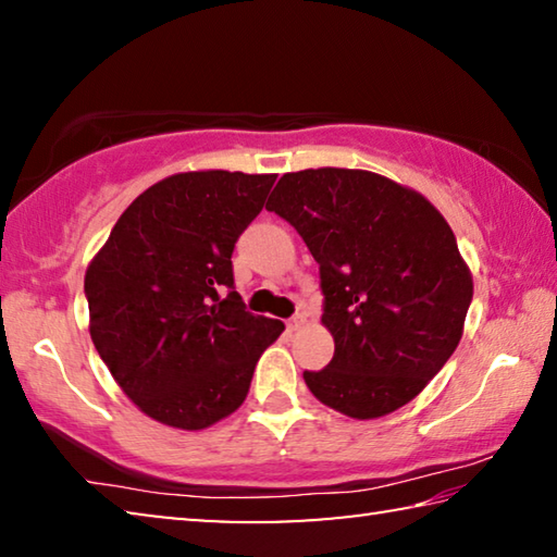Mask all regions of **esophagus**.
<instances>
[{"label": "esophagus", "mask_w": 557, "mask_h": 557, "mask_svg": "<svg viewBox=\"0 0 557 557\" xmlns=\"http://www.w3.org/2000/svg\"><path fill=\"white\" fill-rule=\"evenodd\" d=\"M305 322H307L305 314H295V317H292L289 322H287V329H289V332H297V329L305 326Z\"/></svg>", "instance_id": "34e87169"}]
</instances>
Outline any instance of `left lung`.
<instances>
[{
  "label": "left lung",
  "instance_id": "1",
  "mask_svg": "<svg viewBox=\"0 0 557 557\" xmlns=\"http://www.w3.org/2000/svg\"><path fill=\"white\" fill-rule=\"evenodd\" d=\"M268 211L319 262L334 358L307 388L358 420L403 408L455 354L474 295L447 221L391 178L334 166L282 176Z\"/></svg>",
  "mask_w": 557,
  "mask_h": 557
}]
</instances>
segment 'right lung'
I'll list each match as a JSON object with an SVG mask.
<instances>
[{
  "label": "right lung",
  "mask_w": 557,
  "mask_h": 557,
  "mask_svg": "<svg viewBox=\"0 0 557 557\" xmlns=\"http://www.w3.org/2000/svg\"><path fill=\"white\" fill-rule=\"evenodd\" d=\"M275 178L169 176L127 206L86 272L92 344L127 398L169 428L203 430L238 410L285 329L245 309L231 260Z\"/></svg>",
  "instance_id": "add662e5"
}]
</instances>
